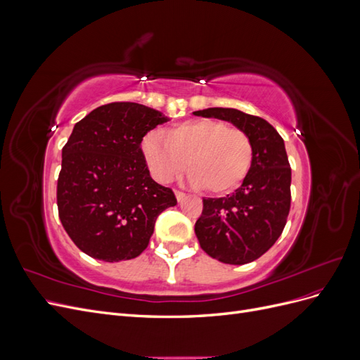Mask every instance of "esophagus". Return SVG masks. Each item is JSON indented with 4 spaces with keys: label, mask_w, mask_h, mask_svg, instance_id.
<instances>
[{
    "label": "esophagus",
    "mask_w": 360,
    "mask_h": 360,
    "mask_svg": "<svg viewBox=\"0 0 360 360\" xmlns=\"http://www.w3.org/2000/svg\"><path fill=\"white\" fill-rule=\"evenodd\" d=\"M176 198L179 202H181L184 198H186V193L184 192H180V191H176Z\"/></svg>",
    "instance_id": "34e87169"
}]
</instances>
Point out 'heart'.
Listing matches in <instances>:
<instances>
[{
    "label": "heart",
    "instance_id": "obj_1",
    "mask_svg": "<svg viewBox=\"0 0 360 360\" xmlns=\"http://www.w3.org/2000/svg\"><path fill=\"white\" fill-rule=\"evenodd\" d=\"M144 162L159 183H169L189 165L188 183L214 193L236 191L249 174L254 148L240 129L221 120H191L160 132H148L141 141Z\"/></svg>",
    "mask_w": 360,
    "mask_h": 360
}]
</instances>
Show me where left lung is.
<instances>
[{
	"instance_id": "1",
	"label": "left lung",
	"mask_w": 360,
	"mask_h": 360,
	"mask_svg": "<svg viewBox=\"0 0 360 360\" xmlns=\"http://www.w3.org/2000/svg\"><path fill=\"white\" fill-rule=\"evenodd\" d=\"M193 115L234 124L249 136L254 160L242 186L224 198H204L195 234L204 252L225 264H246L274 246L290 212L291 168L284 139L264 118L234 108H207Z\"/></svg>"
}]
</instances>
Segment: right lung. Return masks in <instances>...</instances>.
Returning <instances> with one entry per match:
<instances>
[{
    "label": "right lung",
    "mask_w": 360,
    "mask_h": 360,
    "mask_svg": "<svg viewBox=\"0 0 360 360\" xmlns=\"http://www.w3.org/2000/svg\"><path fill=\"white\" fill-rule=\"evenodd\" d=\"M168 120L146 105L115 102L75 124L63 147L57 204L64 230L86 255L108 263L138 257L158 216L177 204L141 153L144 135Z\"/></svg>",
    "instance_id": "obj_1"
}]
</instances>
